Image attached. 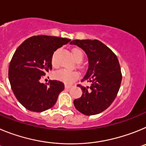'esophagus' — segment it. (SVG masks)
Here are the masks:
<instances>
[{
	"label": "esophagus",
	"instance_id": "34e87169",
	"mask_svg": "<svg viewBox=\"0 0 146 146\" xmlns=\"http://www.w3.org/2000/svg\"><path fill=\"white\" fill-rule=\"evenodd\" d=\"M71 87H72V86H71V85H68V84H66L65 85V88H70Z\"/></svg>",
	"mask_w": 146,
	"mask_h": 146
}]
</instances>
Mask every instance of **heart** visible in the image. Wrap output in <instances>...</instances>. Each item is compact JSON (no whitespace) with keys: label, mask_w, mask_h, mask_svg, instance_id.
<instances>
[{"label":"heart","mask_w":146,"mask_h":146,"mask_svg":"<svg viewBox=\"0 0 146 146\" xmlns=\"http://www.w3.org/2000/svg\"><path fill=\"white\" fill-rule=\"evenodd\" d=\"M72 55L76 61H81L83 58V53L79 49H74L72 50ZM52 65H56V58H55V53H54L51 59ZM54 77L55 79L64 82L66 83H72L74 80L79 77V73L76 71L69 70L66 69H61L60 70L55 72Z\"/></svg>","instance_id":"b5f03b06"}]
</instances>
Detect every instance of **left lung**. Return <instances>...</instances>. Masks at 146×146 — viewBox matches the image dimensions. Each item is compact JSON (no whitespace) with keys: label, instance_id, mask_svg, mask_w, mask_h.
<instances>
[{"label":"left lung","instance_id":"left-lung-1","mask_svg":"<svg viewBox=\"0 0 146 146\" xmlns=\"http://www.w3.org/2000/svg\"><path fill=\"white\" fill-rule=\"evenodd\" d=\"M70 44L82 49L88 58V68L82 81L90 82V86H77L82 94L74 100V107L86 115L99 114L110 106L119 91L122 75L118 58L99 40L75 39Z\"/></svg>","mask_w":146,"mask_h":146}]
</instances>
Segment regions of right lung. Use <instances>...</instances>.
Returning a JSON list of instances; mask_svg holds the SVG:
<instances>
[{"mask_svg": "<svg viewBox=\"0 0 146 146\" xmlns=\"http://www.w3.org/2000/svg\"><path fill=\"white\" fill-rule=\"evenodd\" d=\"M69 38L51 36L30 37L18 47L9 67V80L19 102L27 110L43 112L54 106L64 84L41 79L52 69V56L57 49L69 43Z\"/></svg>", "mask_w": 146, "mask_h": 146, "instance_id": "add662e5", "label": "right lung"}]
</instances>
